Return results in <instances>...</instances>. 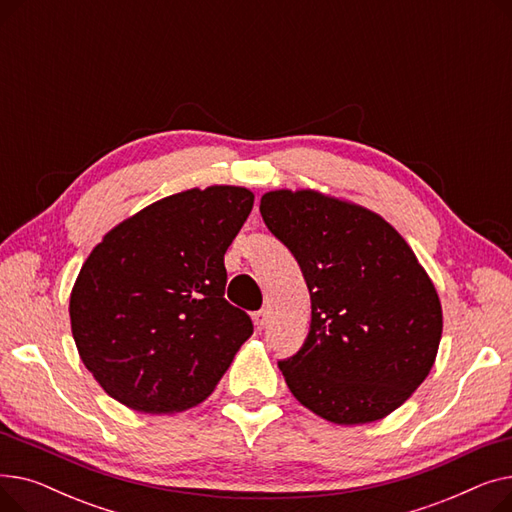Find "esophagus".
I'll return each instance as SVG.
<instances>
[{"label":"esophagus","mask_w":512,"mask_h":512,"mask_svg":"<svg viewBox=\"0 0 512 512\" xmlns=\"http://www.w3.org/2000/svg\"><path fill=\"white\" fill-rule=\"evenodd\" d=\"M253 324L257 330H263L267 326V311H257L253 313Z\"/></svg>","instance_id":"esophagus-1"}]
</instances>
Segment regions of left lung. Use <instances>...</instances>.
<instances>
[{"instance_id": "left-lung-1", "label": "left lung", "mask_w": 512, "mask_h": 512, "mask_svg": "<svg viewBox=\"0 0 512 512\" xmlns=\"http://www.w3.org/2000/svg\"><path fill=\"white\" fill-rule=\"evenodd\" d=\"M259 211L299 261L311 330L280 361L301 405L336 425L388 417L432 371L442 305L417 255L380 213L315 188H278Z\"/></svg>"}]
</instances>
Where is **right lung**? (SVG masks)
I'll use <instances>...</instances> for the list:
<instances>
[{
	"label": "right lung",
	"mask_w": 512,
	"mask_h": 512,
	"mask_svg": "<svg viewBox=\"0 0 512 512\" xmlns=\"http://www.w3.org/2000/svg\"><path fill=\"white\" fill-rule=\"evenodd\" d=\"M245 186L159 199L107 232L70 292L80 361L124 407L172 415L215 390L251 317L224 299V255L253 209Z\"/></svg>",
	"instance_id": "obj_1"
}]
</instances>
